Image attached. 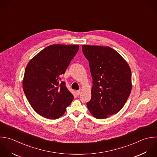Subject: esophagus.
Listing matches in <instances>:
<instances>
[{"label":"esophagus","mask_w":157,"mask_h":157,"mask_svg":"<svg viewBox=\"0 0 157 157\" xmlns=\"http://www.w3.org/2000/svg\"><path fill=\"white\" fill-rule=\"evenodd\" d=\"M76 94H77L78 95H79L81 94V90H77V91L76 92Z\"/></svg>","instance_id":"1"}]
</instances>
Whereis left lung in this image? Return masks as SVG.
<instances>
[{"mask_svg": "<svg viewBox=\"0 0 157 157\" xmlns=\"http://www.w3.org/2000/svg\"><path fill=\"white\" fill-rule=\"evenodd\" d=\"M82 50L93 80L87 108L94 117L107 118L120 111L128 98L132 88L130 68L110 47L82 45Z\"/></svg>", "mask_w": 157, "mask_h": 157, "instance_id": "obj_1", "label": "left lung"}]
</instances>
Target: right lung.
<instances>
[{"mask_svg":"<svg viewBox=\"0 0 157 157\" xmlns=\"http://www.w3.org/2000/svg\"><path fill=\"white\" fill-rule=\"evenodd\" d=\"M79 45L52 44L33 57L26 66L22 87L32 108L39 115L56 119L74 99L60 75L64 74Z\"/></svg>","mask_w":157,"mask_h":157,"instance_id":"right-lung-1","label":"right lung"}]
</instances>
